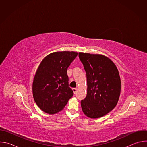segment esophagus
Segmentation results:
<instances>
[{
    "instance_id": "1",
    "label": "esophagus",
    "mask_w": 147,
    "mask_h": 147,
    "mask_svg": "<svg viewBox=\"0 0 147 147\" xmlns=\"http://www.w3.org/2000/svg\"><path fill=\"white\" fill-rule=\"evenodd\" d=\"M73 92H74V94H76V92H77V89L76 88H73Z\"/></svg>"
}]
</instances>
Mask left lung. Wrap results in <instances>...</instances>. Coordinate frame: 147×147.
Segmentation results:
<instances>
[{"mask_svg": "<svg viewBox=\"0 0 147 147\" xmlns=\"http://www.w3.org/2000/svg\"><path fill=\"white\" fill-rule=\"evenodd\" d=\"M87 75V95L81 101L82 110L87 117L97 119L106 115L116 106L121 81L114 63L103 55L78 53Z\"/></svg>", "mask_w": 147, "mask_h": 147, "instance_id": "obj_1", "label": "left lung"}]
</instances>
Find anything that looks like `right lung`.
<instances>
[{"instance_id": "obj_1", "label": "right lung", "mask_w": 147, "mask_h": 147, "mask_svg": "<svg viewBox=\"0 0 147 147\" xmlns=\"http://www.w3.org/2000/svg\"><path fill=\"white\" fill-rule=\"evenodd\" d=\"M77 55L73 51L53 52L40 62L34 78L32 94L44 112L53 115L60 112L73 96L67 71Z\"/></svg>"}]
</instances>
